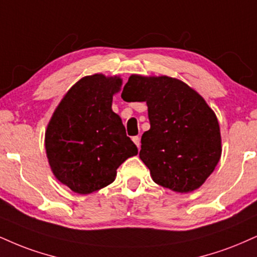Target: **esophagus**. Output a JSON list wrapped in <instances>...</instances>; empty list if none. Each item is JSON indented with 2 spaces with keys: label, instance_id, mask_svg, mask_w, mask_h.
<instances>
[{
  "label": "esophagus",
  "instance_id": "1",
  "mask_svg": "<svg viewBox=\"0 0 257 257\" xmlns=\"http://www.w3.org/2000/svg\"><path fill=\"white\" fill-rule=\"evenodd\" d=\"M133 141H134V144L137 145L139 150H140V146H141V142H140V138L139 137H133Z\"/></svg>",
  "mask_w": 257,
  "mask_h": 257
}]
</instances>
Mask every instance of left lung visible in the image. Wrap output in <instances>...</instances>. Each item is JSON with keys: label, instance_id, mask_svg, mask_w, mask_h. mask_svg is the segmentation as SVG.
<instances>
[{"label": "left lung", "instance_id": "1", "mask_svg": "<svg viewBox=\"0 0 257 257\" xmlns=\"http://www.w3.org/2000/svg\"><path fill=\"white\" fill-rule=\"evenodd\" d=\"M123 93L148 106L151 128L142 134L140 159L153 181L177 193L200 188L221 156L217 116L205 99L169 76L132 75Z\"/></svg>", "mask_w": 257, "mask_h": 257}]
</instances>
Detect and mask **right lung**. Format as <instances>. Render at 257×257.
Segmentation results:
<instances>
[{
	"label": "right lung",
	"instance_id": "obj_1",
	"mask_svg": "<svg viewBox=\"0 0 257 257\" xmlns=\"http://www.w3.org/2000/svg\"><path fill=\"white\" fill-rule=\"evenodd\" d=\"M120 86L118 76H85L67 92L49 122V164L55 177L74 193L85 195L112 183L120 164L138 154L111 109Z\"/></svg>",
	"mask_w": 257,
	"mask_h": 257
}]
</instances>
